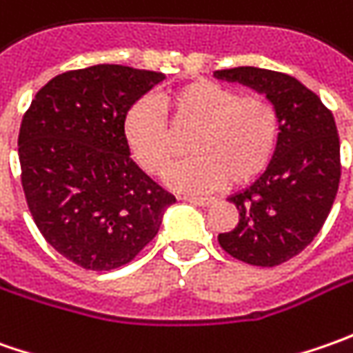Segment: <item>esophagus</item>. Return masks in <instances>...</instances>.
<instances>
[{"label":"esophagus","instance_id":"1","mask_svg":"<svg viewBox=\"0 0 353 353\" xmlns=\"http://www.w3.org/2000/svg\"><path fill=\"white\" fill-rule=\"evenodd\" d=\"M184 202H190V204H194V206H212L214 202H216V198H198V196H184Z\"/></svg>","mask_w":353,"mask_h":353}]
</instances>
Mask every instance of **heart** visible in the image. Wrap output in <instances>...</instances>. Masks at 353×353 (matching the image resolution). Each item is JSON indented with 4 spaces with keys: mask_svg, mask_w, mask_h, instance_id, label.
I'll return each mask as SVG.
<instances>
[{
    "mask_svg": "<svg viewBox=\"0 0 353 353\" xmlns=\"http://www.w3.org/2000/svg\"><path fill=\"white\" fill-rule=\"evenodd\" d=\"M172 125L194 129L188 151L194 157L170 170L167 181L183 192H210L228 183H253L271 165L281 135L275 103L263 94L196 80L163 98ZM131 157L149 174H163L176 157L169 123L151 98H139L123 119Z\"/></svg>",
    "mask_w": 353,
    "mask_h": 353,
    "instance_id": "1",
    "label": "heart"
}]
</instances>
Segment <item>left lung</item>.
Instances as JSON below:
<instances>
[{"instance_id": "left-lung-1", "label": "left lung", "mask_w": 353, "mask_h": 353, "mask_svg": "<svg viewBox=\"0 0 353 353\" xmlns=\"http://www.w3.org/2000/svg\"><path fill=\"white\" fill-rule=\"evenodd\" d=\"M214 76L257 90L279 110L275 157L250 188L228 198L239 222L218 236L239 261L275 267L305 250L330 214L342 169L336 121L319 96L289 74L237 66Z\"/></svg>"}]
</instances>
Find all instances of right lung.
I'll return each mask as SVG.
<instances>
[{
	"instance_id": "right-lung-1",
	"label": "right lung",
	"mask_w": 353,
	"mask_h": 353,
	"mask_svg": "<svg viewBox=\"0 0 353 353\" xmlns=\"http://www.w3.org/2000/svg\"><path fill=\"white\" fill-rule=\"evenodd\" d=\"M165 74L96 64L54 76L19 129L21 184L34 224L90 271L129 263L157 236L172 194L131 159L123 119Z\"/></svg>"
}]
</instances>
